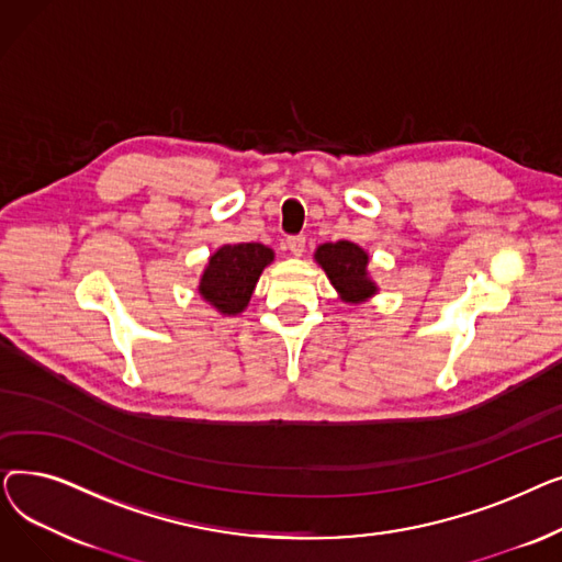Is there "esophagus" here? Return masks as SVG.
<instances>
[{
  "mask_svg": "<svg viewBox=\"0 0 562 562\" xmlns=\"http://www.w3.org/2000/svg\"><path fill=\"white\" fill-rule=\"evenodd\" d=\"M286 248L293 257H301L305 252V236L303 234H296V236H289L286 239Z\"/></svg>",
  "mask_w": 562,
  "mask_h": 562,
  "instance_id": "34e87169",
  "label": "esophagus"
}]
</instances>
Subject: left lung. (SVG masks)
<instances>
[{
	"mask_svg": "<svg viewBox=\"0 0 562 562\" xmlns=\"http://www.w3.org/2000/svg\"><path fill=\"white\" fill-rule=\"evenodd\" d=\"M316 263L326 271L341 301L358 305L378 293L375 282L369 278V255L350 241L323 244L314 252Z\"/></svg>",
	"mask_w": 562,
	"mask_h": 562,
	"instance_id": "1",
	"label": "left lung"
}]
</instances>
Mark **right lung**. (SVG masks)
Listing matches in <instances>:
<instances>
[{
	"instance_id": "1",
	"label": "right lung",
	"mask_w": 562,
	"mask_h": 562,
	"mask_svg": "<svg viewBox=\"0 0 562 562\" xmlns=\"http://www.w3.org/2000/svg\"><path fill=\"white\" fill-rule=\"evenodd\" d=\"M273 257V250L263 244L221 246L200 278V296L221 314H241L250 303L261 271Z\"/></svg>"
}]
</instances>
